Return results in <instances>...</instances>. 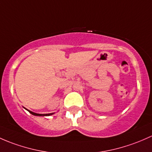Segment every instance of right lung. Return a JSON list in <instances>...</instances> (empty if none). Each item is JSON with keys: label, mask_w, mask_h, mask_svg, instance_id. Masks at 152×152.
Here are the masks:
<instances>
[{"label": "right lung", "mask_w": 152, "mask_h": 152, "mask_svg": "<svg viewBox=\"0 0 152 152\" xmlns=\"http://www.w3.org/2000/svg\"><path fill=\"white\" fill-rule=\"evenodd\" d=\"M25 109H26V108H25ZM26 110H27V111H29V112H30V114H31L34 115V116H50V115H52V114H55V113H51V114H36V113H34V112H33V111H29V110H28V109H26Z\"/></svg>", "instance_id": "add662e5"}]
</instances>
